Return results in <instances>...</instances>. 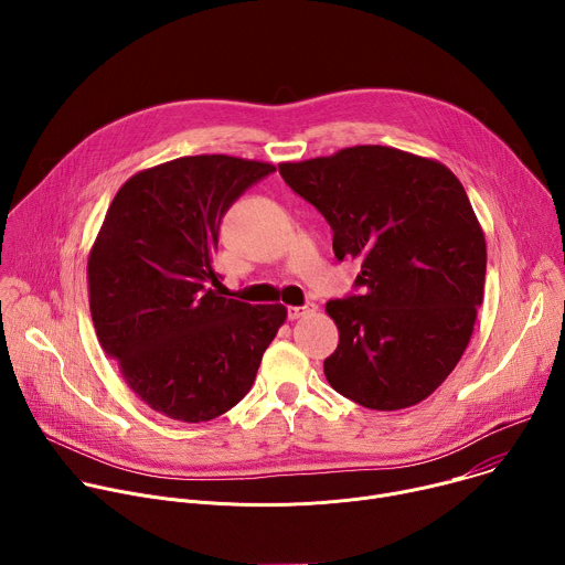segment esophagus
Here are the masks:
<instances>
[{
    "label": "esophagus",
    "instance_id": "1",
    "mask_svg": "<svg viewBox=\"0 0 565 565\" xmlns=\"http://www.w3.org/2000/svg\"><path fill=\"white\" fill-rule=\"evenodd\" d=\"M315 312V306H290L288 308V319H299V317H306V315H312Z\"/></svg>",
    "mask_w": 565,
    "mask_h": 565
}]
</instances>
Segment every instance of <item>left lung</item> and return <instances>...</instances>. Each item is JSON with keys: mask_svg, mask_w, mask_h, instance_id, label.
<instances>
[{"mask_svg": "<svg viewBox=\"0 0 565 565\" xmlns=\"http://www.w3.org/2000/svg\"><path fill=\"white\" fill-rule=\"evenodd\" d=\"M279 174L329 221L335 257L362 262V292L327 303L340 331L329 384L375 412L418 405L462 358L486 288V234L465 188L438 160L382 145Z\"/></svg>", "mask_w": 565, "mask_h": 565, "instance_id": "left-lung-1", "label": "left lung"}]
</instances>
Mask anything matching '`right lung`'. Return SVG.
<instances>
[{
	"label": "right lung",
	"mask_w": 565,
	"mask_h": 565,
	"mask_svg": "<svg viewBox=\"0 0 565 565\" xmlns=\"http://www.w3.org/2000/svg\"><path fill=\"white\" fill-rule=\"evenodd\" d=\"M275 166L183 156L134 174L89 253L96 335L129 388L172 420H212L250 391L286 306L221 297L212 257L227 207Z\"/></svg>",
	"instance_id": "1"
}]
</instances>
